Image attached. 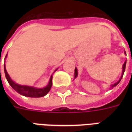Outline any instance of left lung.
I'll return each mask as SVG.
<instances>
[{"instance_id":"obj_1","label":"left lung","mask_w":132,"mask_h":132,"mask_svg":"<svg viewBox=\"0 0 132 132\" xmlns=\"http://www.w3.org/2000/svg\"><path fill=\"white\" fill-rule=\"evenodd\" d=\"M125 54H126L125 51ZM125 66H126V61H125V63H124V64H123V70H122V75H121V78H120V79H119V80L118 81H117V83H115L114 84L112 85V86H111V87H112V88H113V87L116 86L119 84V83L120 82V81H121V79H122V77H123V74H124V72H125ZM77 75H78V72H77V68H75V78H76L77 77Z\"/></svg>"}]
</instances>
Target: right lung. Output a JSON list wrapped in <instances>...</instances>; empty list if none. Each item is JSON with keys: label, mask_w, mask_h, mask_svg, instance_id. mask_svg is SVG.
Masks as SVG:
<instances>
[{"label": "right lung", "mask_w": 132, "mask_h": 132, "mask_svg": "<svg viewBox=\"0 0 132 132\" xmlns=\"http://www.w3.org/2000/svg\"><path fill=\"white\" fill-rule=\"evenodd\" d=\"M6 57H7V55L5 56V58H6ZM57 69L55 70V71L57 70ZM4 70H5L6 79H7V81L9 84V85L11 86V88H13V90H15L17 92H18L19 94H22L23 96H28V97H42V96H45L46 94L49 92L51 88L52 84H53L52 83L53 76L51 77L48 84L46 86L42 88H36L35 87L19 85L14 82V81H13L12 79L10 78L9 74L7 73V70L5 68V64H4Z\"/></svg>", "instance_id": "1"}]
</instances>
